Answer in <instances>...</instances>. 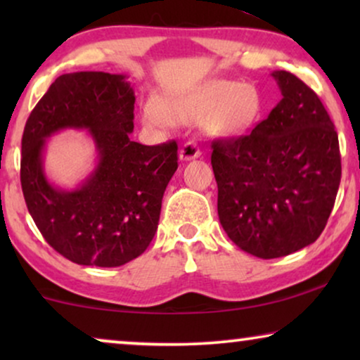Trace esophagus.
<instances>
[{
    "label": "esophagus",
    "mask_w": 360,
    "mask_h": 360,
    "mask_svg": "<svg viewBox=\"0 0 360 360\" xmlns=\"http://www.w3.org/2000/svg\"><path fill=\"white\" fill-rule=\"evenodd\" d=\"M200 154H201L200 147H198V144H196V142H193V141L185 142L184 147H181V149H180V159H181V160L196 159V157H200Z\"/></svg>",
    "instance_id": "obj_1"
}]
</instances>
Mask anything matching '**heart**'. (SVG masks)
I'll return each mask as SVG.
<instances>
[{
    "label": "heart",
    "instance_id": "heart-1",
    "mask_svg": "<svg viewBox=\"0 0 360 360\" xmlns=\"http://www.w3.org/2000/svg\"><path fill=\"white\" fill-rule=\"evenodd\" d=\"M262 110L259 91L234 80H208L191 90L144 106L147 124L165 127L170 121L200 122L213 134L239 136L254 124Z\"/></svg>",
    "mask_w": 360,
    "mask_h": 360
}]
</instances>
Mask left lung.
Instances as JSON below:
<instances>
[{
    "instance_id": "obj_1",
    "label": "left lung",
    "mask_w": 360,
    "mask_h": 360,
    "mask_svg": "<svg viewBox=\"0 0 360 360\" xmlns=\"http://www.w3.org/2000/svg\"><path fill=\"white\" fill-rule=\"evenodd\" d=\"M282 100L245 136L211 142L218 216L229 239L260 259L313 244L341 184L338 132L316 93L278 70Z\"/></svg>"
}]
</instances>
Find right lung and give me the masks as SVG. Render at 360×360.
I'll return each instance as SVG.
<instances>
[{"instance_id": "add662e5", "label": "right lung", "mask_w": 360, "mask_h": 360, "mask_svg": "<svg viewBox=\"0 0 360 360\" xmlns=\"http://www.w3.org/2000/svg\"><path fill=\"white\" fill-rule=\"evenodd\" d=\"M134 101L124 75L65 73L26 121L24 200L47 244L75 264L120 267L139 257L154 239L162 196L179 167V146L131 141ZM68 127L86 129L98 150L96 170L75 191L53 187L41 165L46 137Z\"/></svg>"}]
</instances>
